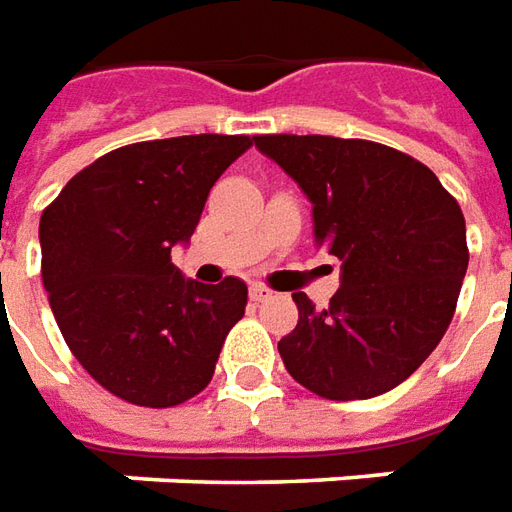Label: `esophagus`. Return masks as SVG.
Segmentation results:
<instances>
[{"label":"esophagus","instance_id":"esophagus-1","mask_svg":"<svg viewBox=\"0 0 512 512\" xmlns=\"http://www.w3.org/2000/svg\"><path fill=\"white\" fill-rule=\"evenodd\" d=\"M270 295H273V292L267 290V287H264V284H253V287H250V301L262 303V301H267V298H270Z\"/></svg>","mask_w":512,"mask_h":512}]
</instances>
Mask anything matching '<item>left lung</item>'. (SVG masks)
<instances>
[{"label":"left lung","instance_id":"1","mask_svg":"<svg viewBox=\"0 0 512 512\" xmlns=\"http://www.w3.org/2000/svg\"><path fill=\"white\" fill-rule=\"evenodd\" d=\"M312 203L317 248L340 259L326 309L292 292L298 326L284 368L329 401L373 398L438 348L460 298L465 217L438 175L387 144L334 136H253Z\"/></svg>","mask_w":512,"mask_h":512}]
</instances>
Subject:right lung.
Returning <instances> with one entry per match:
<instances>
[{
    "label": "right lung",
    "instance_id": "1",
    "mask_svg": "<svg viewBox=\"0 0 512 512\" xmlns=\"http://www.w3.org/2000/svg\"><path fill=\"white\" fill-rule=\"evenodd\" d=\"M250 144L200 133L119 147L41 214V278L63 340L128 404L161 410L197 396L245 315V281L183 278L172 248L189 242L211 186Z\"/></svg>",
    "mask_w": 512,
    "mask_h": 512
}]
</instances>
